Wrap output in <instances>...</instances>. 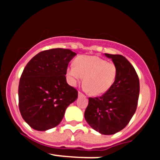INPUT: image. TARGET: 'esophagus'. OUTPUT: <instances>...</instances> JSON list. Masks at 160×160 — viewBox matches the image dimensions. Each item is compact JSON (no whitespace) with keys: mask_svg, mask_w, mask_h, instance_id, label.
Instances as JSON below:
<instances>
[{"mask_svg":"<svg viewBox=\"0 0 160 160\" xmlns=\"http://www.w3.org/2000/svg\"><path fill=\"white\" fill-rule=\"evenodd\" d=\"M78 96L79 97H84V98H85V95L82 94V92H78Z\"/></svg>","mask_w":160,"mask_h":160,"instance_id":"34e87169","label":"esophagus"}]
</instances>
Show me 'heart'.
Instances as JSON below:
<instances>
[{
  "label": "heart",
  "mask_w": 160,
  "mask_h": 160,
  "mask_svg": "<svg viewBox=\"0 0 160 160\" xmlns=\"http://www.w3.org/2000/svg\"><path fill=\"white\" fill-rule=\"evenodd\" d=\"M67 75L71 85L75 86L83 78L84 88L92 95L107 92L114 83L117 68L112 62L98 56H82L74 61V66H69Z\"/></svg>",
  "instance_id": "obj_1"
}]
</instances>
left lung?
Wrapping results in <instances>:
<instances>
[{
  "instance_id": "left-lung-1",
  "label": "left lung",
  "mask_w": 160,
  "mask_h": 160,
  "mask_svg": "<svg viewBox=\"0 0 160 160\" xmlns=\"http://www.w3.org/2000/svg\"><path fill=\"white\" fill-rule=\"evenodd\" d=\"M117 68L115 82L101 97L89 98L84 117L93 129L102 135H113L129 122L136 111L140 85L132 64L121 55L104 53Z\"/></svg>"
}]
</instances>
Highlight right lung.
Instances as JSON below:
<instances>
[{"instance_id":"obj_1","label":"right lung","mask_w":160,"mask_h":160,"mask_svg":"<svg viewBox=\"0 0 160 160\" xmlns=\"http://www.w3.org/2000/svg\"><path fill=\"white\" fill-rule=\"evenodd\" d=\"M75 53L51 49L34 56L25 66L19 85V107L24 120L34 129L47 131L63 119L78 92L66 81L68 63Z\"/></svg>"}]
</instances>
